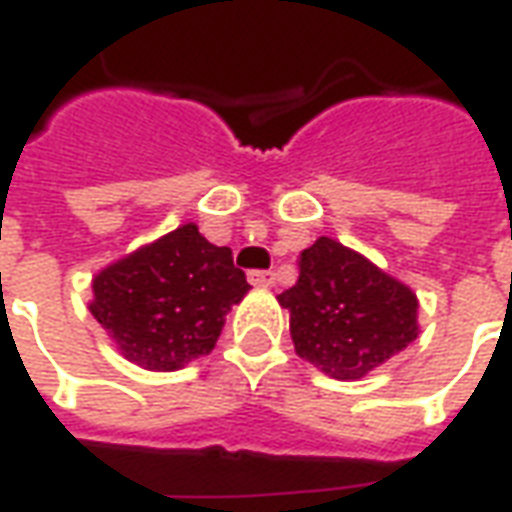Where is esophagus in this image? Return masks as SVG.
<instances>
[{"mask_svg":"<svg viewBox=\"0 0 512 512\" xmlns=\"http://www.w3.org/2000/svg\"><path fill=\"white\" fill-rule=\"evenodd\" d=\"M249 282L257 288H271L274 285V274L271 271H249Z\"/></svg>","mask_w":512,"mask_h":512,"instance_id":"esophagus-1","label":"esophagus"}]
</instances>
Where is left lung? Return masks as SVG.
I'll return each mask as SVG.
<instances>
[{
	"label": "left lung",
	"instance_id": "8db88e82",
	"mask_svg": "<svg viewBox=\"0 0 512 512\" xmlns=\"http://www.w3.org/2000/svg\"><path fill=\"white\" fill-rule=\"evenodd\" d=\"M277 299L296 354L340 381L367 376L419 334L411 288L326 235L301 252L296 285Z\"/></svg>",
	"mask_w": 512,
	"mask_h": 512
}]
</instances>
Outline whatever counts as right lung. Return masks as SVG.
Returning a JSON list of instances; mask_svg holds the SVG:
<instances>
[{
    "mask_svg": "<svg viewBox=\"0 0 512 512\" xmlns=\"http://www.w3.org/2000/svg\"><path fill=\"white\" fill-rule=\"evenodd\" d=\"M246 290L230 246H213L189 222L106 266L90 312L128 362L169 373L211 354Z\"/></svg>",
    "mask_w": 512,
    "mask_h": 512,
    "instance_id": "obj_1",
    "label": "right lung"
}]
</instances>
